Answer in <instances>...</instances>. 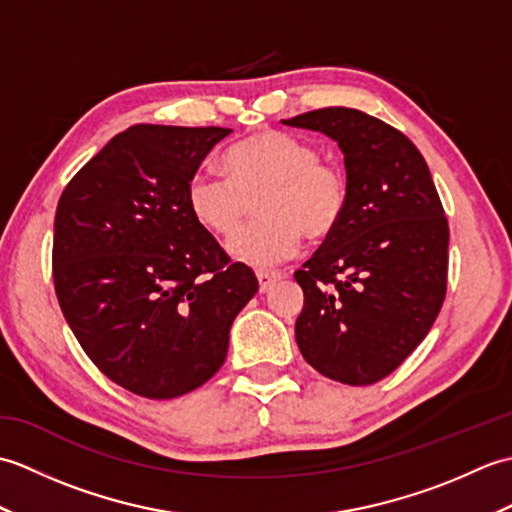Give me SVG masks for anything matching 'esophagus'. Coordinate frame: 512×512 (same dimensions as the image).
I'll return each mask as SVG.
<instances>
[{
  "mask_svg": "<svg viewBox=\"0 0 512 512\" xmlns=\"http://www.w3.org/2000/svg\"><path fill=\"white\" fill-rule=\"evenodd\" d=\"M257 281H259V290L266 292L270 286L275 284V281L284 279V275L279 273V270H257Z\"/></svg>",
  "mask_w": 512,
  "mask_h": 512,
  "instance_id": "esophagus-1",
  "label": "esophagus"
}]
</instances>
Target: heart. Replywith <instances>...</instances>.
Instances as JSON below:
<instances>
[{"label":"heart","mask_w":512,"mask_h":512,"mask_svg":"<svg viewBox=\"0 0 512 512\" xmlns=\"http://www.w3.org/2000/svg\"><path fill=\"white\" fill-rule=\"evenodd\" d=\"M222 167L226 178L195 173L189 180L187 209L204 231L231 239L259 198L262 220L228 244L237 262H284L297 255L303 235L323 242L343 222L350 200L345 171L306 140L264 129L228 147Z\"/></svg>","instance_id":"1"}]
</instances>
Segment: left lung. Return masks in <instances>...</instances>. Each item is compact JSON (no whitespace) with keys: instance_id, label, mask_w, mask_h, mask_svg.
Wrapping results in <instances>:
<instances>
[{"instance_id":"left-lung-1","label":"left lung","mask_w":512,"mask_h":512,"mask_svg":"<svg viewBox=\"0 0 512 512\" xmlns=\"http://www.w3.org/2000/svg\"><path fill=\"white\" fill-rule=\"evenodd\" d=\"M334 138L350 200L295 279L303 358L345 385L389 376L429 334L447 295L449 222L422 154L380 118L323 107L284 121Z\"/></svg>"}]
</instances>
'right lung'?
<instances>
[{"instance_id":"right-lung-1","label":"right lung","mask_w":512,"mask_h":512,"mask_svg":"<svg viewBox=\"0 0 512 512\" xmlns=\"http://www.w3.org/2000/svg\"><path fill=\"white\" fill-rule=\"evenodd\" d=\"M226 127L134 125L63 189L52 279L101 372L143 398H176L224 365L259 284L187 209V184Z\"/></svg>"}]
</instances>
